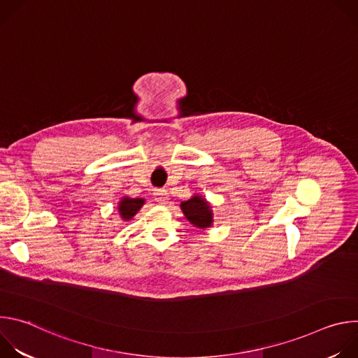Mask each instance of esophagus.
Wrapping results in <instances>:
<instances>
[{"label":"esophagus","instance_id":"obj_1","mask_svg":"<svg viewBox=\"0 0 358 358\" xmlns=\"http://www.w3.org/2000/svg\"><path fill=\"white\" fill-rule=\"evenodd\" d=\"M155 196L159 203H167V201H169V192L166 189H157L155 192Z\"/></svg>","mask_w":358,"mask_h":358}]
</instances>
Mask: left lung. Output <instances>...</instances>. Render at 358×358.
<instances>
[{"label":"left lung","mask_w":358,"mask_h":358,"mask_svg":"<svg viewBox=\"0 0 358 358\" xmlns=\"http://www.w3.org/2000/svg\"><path fill=\"white\" fill-rule=\"evenodd\" d=\"M181 210L185 218L196 228L207 229L213 225V211L210 202L201 195H194L188 201L181 202Z\"/></svg>","instance_id":"obj_1"}]
</instances>
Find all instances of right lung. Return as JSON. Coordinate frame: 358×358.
Wrapping results in <instances>:
<instances>
[{"mask_svg":"<svg viewBox=\"0 0 358 358\" xmlns=\"http://www.w3.org/2000/svg\"><path fill=\"white\" fill-rule=\"evenodd\" d=\"M144 206V199L143 198H129V196H123L119 202V214L122 217L123 221H129L131 220L138 211L140 208Z\"/></svg>","mask_w":358,"mask_h":358,"instance_id":"obj_1","label":"right lung"}]
</instances>
